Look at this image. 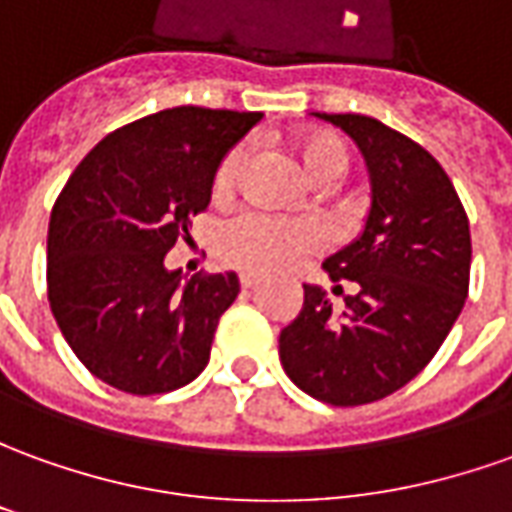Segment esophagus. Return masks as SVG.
I'll return each mask as SVG.
<instances>
[{
	"instance_id": "34e87169",
	"label": "esophagus",
	"mask_w": 512,
	"mask_h": 512,
	"mask_svg": "<svg viewBox=\"0 0 512 512\" xmlns=\"http://www.w3.org/2000/svg\"><path fill=\"white\" fill-rule=\"evenodd\" d=\"M239 284H242V290H253V287L262 284V278L253 276V273H242V276H239Z\"/></svg>"
}]
</instances>
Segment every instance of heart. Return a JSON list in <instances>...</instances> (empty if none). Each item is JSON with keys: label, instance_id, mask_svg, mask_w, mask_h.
Listing matches in <instances>:
<instances>
[{"label": "heart", "instance_id": "heart-1", "mask_svg": "<svg viewBox=\"0 0 512 512\" xmlns=\"http://www.w3.org/2000/svg\"><path fill=\"white\" fill-rule=\"evenodd\" d=\"M295 153L301 158L309 178L329 183L340 178L348 167V150L340 136L329 130H312L295 142ZM248 161V144H236L222 155L214 172V189L231 192ZM326 242L323 228L315 220L303 217H278L262 211H242L225 220L214 234V253L222 264L250 273H278L315 253Z\"/></svg>", "mask_w": 512, "mask_h": 512}]
</instances>
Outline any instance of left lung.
I'll return each mask as SVG.
<instances>
[{"mask_svg":"<svg viewBox=\"0 0 512 512\" xmlns=\"http://www.w3.org/2000/svg\"><path fill=\"white\" fill-rule=\"evenodd\" d=\"M345 130L370 172L362 234L323 267L357 290L331 315L326 290L303 284V309L278 337L292 382L317 401L359 407L401 390L438 354L463 312L471 231L449 175L421 144L362 114H315Z\"/></svg>","mask_w":512,"mask_h":512,"instance_id":"8db88e82","label":"left lung"}]
</instances>
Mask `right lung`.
Here are the masks:
<instances>
[{"mask_svg": "<svg viewBox=\"0 0 512 512\" xmlns=\"http://www.w3.org/2000/svg\"><path fill=\"white\" fill-rule=\"evenodd\" d=\"M259 119V111L167 108L108 133L66 181L49 217V306L100 382L155 396L209 365L239 278L183 281L164 256L209 209L222 155Z\"/></svg>", "mask_w": 512, "mask_h": 512, "instance_id": "obj_1", "label": "right lung"}]
</instances>
